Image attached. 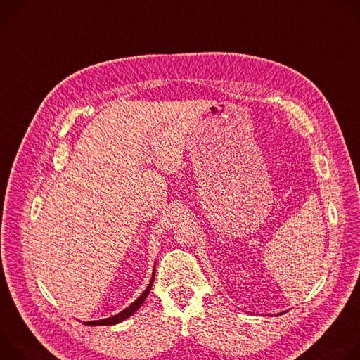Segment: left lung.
Instances as JSON below:
<instances>
[{"instance_id": "left-lung-1", "label": "left lung", "mask_w": 360, "mask_h": 360, "mask_svg": "<svg viewBox=\"0 0 360 360\" xmlns=\"http://www.w3.org/2000/svg\"><path fill=\"white\" fill-rule=\"evenodd\" d=\"M278 314H282V313H278Z\"/></svg>"}]
</instances>
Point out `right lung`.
Returning <instances> with one entry per match:
<instances>
[{
    "label": "right lung",
    "mask_w": 360,
    "mask_h": 360,
    "mask_svg": "<svg viewBox=\"0 0 360 360\" xmlns=\"http://www.w3.org/2000/svg\"><path fill=\"white\" fill-rule=\"evenodd\" d=\"M155 267V266H154ZM154 273H155V270L153 269V274H151V281H150V283H148V286L146 288V290L129 306V307H126L124 310H122L120 313H117V314H114V316H111V317H107V319H101V321H91V322H84V325H87V326H108V325H117V323H120V322H123V321H126L127 317H130V316H133V313H136L139 309H140V306L143 304V302L146 300V297H147V295L150 293V290H151V286H153V282H154Z\"/></svg>",
    "instance_id": "add662e5"
}]
</instances>
